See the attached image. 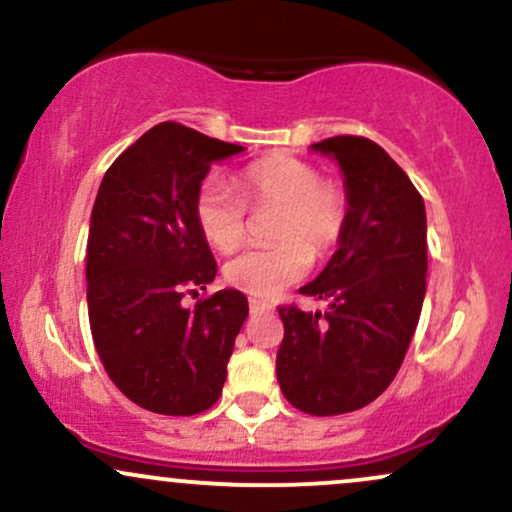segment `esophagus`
<instances>
[{"label": "esophagus", "instance_id": "34e87169", "mask_svg": "<svg viewBox=\"0 0 512 512\" xmlns=\"http://www.w3.org/2000/svg\"><path fill=\"white\" fill-rule=\"evenodd\" d=\"M272 310V305L264 303V301H257V298H250V313L257 315V313H269Z\"/></svg>", "mask_w": 512, "mask_h": 512}]
</instances>
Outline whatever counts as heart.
<instances>
[{"label":"heart","instance_id":"obj_1","mask_svg":"<svg viewBox=\"0 0 512 512\" xmlns=\"http://www.w3.org/2000/svg\"><path fill=\"white\" fill-rule=\"evenodd\" d=\"M236 192L219 178L204 180L195 199V219L211 248L236 250L245 240L252 211L276 209L267 236L272 245L248 248L226 262L231 286L257 298H274L301 281L310 257L322 260L344 236L349 199L342 185L322 178L320 168L296 156H267L238 173Z\"/></svg>","mask_w":512,"mask_h":512}]
</instances>
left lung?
<instances>
[{"mask_svg": "<svg viewBox=\"0 0 512 512\" xmlns=\"http://www.w3.org/2000/svg\"><path fill=\"white\" fill-rule=\"evenodd\" d=\"M310 149L337 158L349 216L339 248L301 293L325 313L279 305L284 339L276 380L313 416L356 411L395 380L426 296V209L383 146L339 134Z\"/></svg>", "mask_w": 512, "mask_h": 512, "instance_id": "left-lung-1", "label": "left lung"}]
</instances>
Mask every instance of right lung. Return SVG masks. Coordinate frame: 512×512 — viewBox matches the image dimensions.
Returning a JSON list of instances; mask_svg holds the SVG:
<instances>
[{"label": "right lung", "mask_w": 512, "mask_h": 512, "mask_svg": "<svg viewBox=\"0 0 512 512\" xmlns=\"http://www.w3.org/2000/svg\"><path fill=\"white\" fill-rule=\"evenodd\" d=\"M243 146L161 122L115 158L98 187L86 248L93 344L127 399L166 416L207 411L221 397L248 298L207 289L216 262L195 219L211 163Z\"/></svg>", "instance_id": "right-lung-1"}]
</instances>
